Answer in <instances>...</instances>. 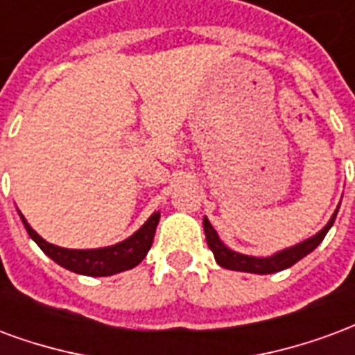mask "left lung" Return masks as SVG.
<instances>
[{"instance_id": "obj_1", "label": "left lung", "mask_w": 355, "mask_h": 355, "mask_svg": "<svg viewBox=\"0 0 355 355\" xmlns=\"http://www.w3.org/2000/svg\"><path fill=\"white\" fill-rule=\"evenodd\" d=\"M336 213L331 216V220L327 223V226L315 234L313 238L306 239L302 243H298L295 247H289L282 253L274 254V257H268V259H257V257H247V254H239L236 251H230L228 247L223 245V241L216 236L215 228L211 226V223L207 220V216L203 218V230H205V239H207L209 249L215 254V261L220 264L223 268H228V270H236V272H251V274H274V272H279V270H285V268L293 266L295 262H298L300 259H304L306 254L312 253L315 247L320 245L323 238L327 236L329 228L333 226L336 218Z\"/></svg>"}]
</instances>
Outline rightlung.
I'll return each instance as SVG.
<instances>
[{
    "label": "right lung",
    "instance_id": "1",
    "mask_svg": "<svg viewBox=\"0 0 355 355\" xmlns=\"http://www.w3.org/2000/svg\"><path fill=\"white\" fill-rule=\"evenodd\" d=\"M20 218H22L30 238L42 247V251L47 257H51L57 264L70 270V272L94 277V275H112L117 274V272H123V270H131L139 262H142V259L146 257L150 247H152V241H154L155 228L159 223V211L150 216L144 226L139 232H135L129 239H125L114 247L87 249V251L62 249V247L53 245L30 228V224L24 220V216L20 215Z\"/></svg>",
    "mask_w": 355,
    "mask_h": 355
}]
</instances>
